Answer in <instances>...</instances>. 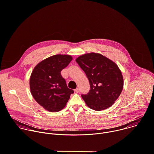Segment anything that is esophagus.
Segmentation results:
<instances>
[{"label": "esophagus", "mask_w": 154, "mask_h": 154, "mask_svg": "<svg viewBox=\"0 0 154 154\" xmlns=\"http://www.w3.org/2000/svg\"><path fill=\"white\" fill-rule=\"evenodd\" d=\"M75 92H76V93H79V88H76V89L75 90Z\"/></svg>", "instance_id": "obj_1"}]
</instances>
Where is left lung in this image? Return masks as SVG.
Wrapping results in <instances>:
<instances>
[{"instance_id": "8db88e82", "label": "left lung", "mask_w": 154, "mask_h": 154, "mask_svg": "<svg viewBox=\"0 0 154 154\" xmlns=\"http://www.w3.org/2000/svg\"><path fill=\"white\" fill-rule=\"evenodd\" d=\"M76 63L86 74L90 85L87 94H82L87 105L96 111L112 106L122 93L123 78L117 65L97 53L82 55Z\"/></svg>"}]
</instances>
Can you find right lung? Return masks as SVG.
I'll return each instance as SVG.
<instances>
[{
	"instance_id": "add662e5",
	"label": "right lung",
	"mask_w": 154,
	"mask_h": 154,
	"mask_svg": "<svg viewBox=\"0 0 154 154\" xmlns=\"http://www.w3.org/2000/svg\"><path fill=\"white\" fill-rule=\"evenodd\" d=\"M72 57L55 55L39 63L34 69L29 80L31 94L36 102L50 112L61 110L66 105L73 90L67 87L61 75Z\"/></svg>"
}]
</instances>
